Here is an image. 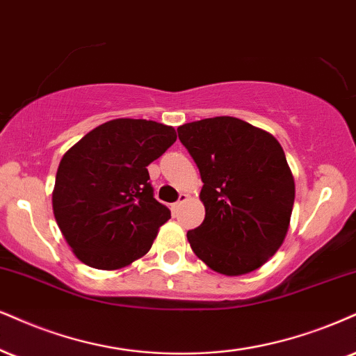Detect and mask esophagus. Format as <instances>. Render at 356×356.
Masks as SVG:
<instances>
[{
	"instance_id": "1",
	"label": "esophagus",
	"mask_w": 356,
	"mask_h": 356,
	"mask_svg": "<svg viewBox=\"0 0 356 356\" xmlns=\"http://www.w3.org/2000/svg\"><path fill=\"white\" fill-rule=\"evenodd\" d=\"M186 201H188V195H186V193H181V195H179V198H178L177 203L171 206V211L177 213L178 209H179V206H181L183 203H186Z\"/></svg>"
}]
</instances>
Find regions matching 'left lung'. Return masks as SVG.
I'll list each match as a JSON object with an SVG mask.
<instances>
[{"instance_id":"left-lung-1","label":"left lung","mask_w":356,"mask_h":356,"mask_svg":"<svg viewBox=\"0 0 356 356\" xmlns=\"http://www.w3.org/2000/svg\"><path fill=\"white\" fill-rule=\"evenodd\" d=\"M200 168L204 221L188 231L193 252L222 275H243L279 251L291 225L296 183L280 143L236 117L178 127Z\"/></svg>"}]
</instances>
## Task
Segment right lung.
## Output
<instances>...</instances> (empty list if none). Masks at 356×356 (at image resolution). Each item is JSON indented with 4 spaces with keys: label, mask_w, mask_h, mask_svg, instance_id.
I'll list each match as a JSON object with an SVG mask.
<instances>
[{
    "label": "right lung",
    "mask_w": 356,
    "mask_h": 356,
    "mask_svg": "<svg viewBox=\"0 0 356 356\" xmlns=\"http://www.w3.org/2000/svg\"><path fill=\"white\" fill-rule=\"evenodd\" d=\"M175 142L173 127L115 118L95 127L64 153L52 211L79 261L115 270L150 251L171 214L153 198L147 166Z\"/></svg>",
    "instance_id": "1"
}]
</instances>
